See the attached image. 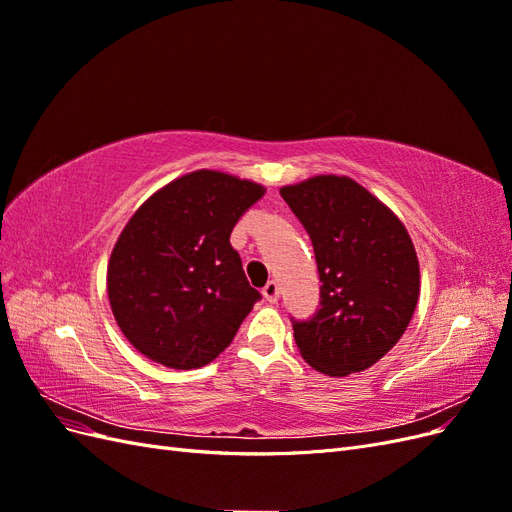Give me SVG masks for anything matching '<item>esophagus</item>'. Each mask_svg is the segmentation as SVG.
Wrapping results in <instances>:
<instances>
[{"label":"esophagus","instance_id":"esophagus-1","mask_svg":"<svg viewBox=\"0 0 512 512\" xmlns=\"http://www.w3.org/2000/svg\"><path fill=\"white\" fill-rule=\"evenodd\" d=\"M262 297H265L269 303H275L277 299H280V286H277V282H267V286L262 288Z\"/></svg>","mask_w":512,"mask_h":512}]
</instances>
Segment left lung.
Returning a JSON list of instances; mask_svg holds the SVG:
<instances>
[{"label": "left lung", "mask_w": 512, "mask_h": 512, "mask_svg": "<svg viewBox=\"0 0 512 512\" xmlns=\"http://www.w3.org/2000/svg\"><path fill=\"white\" fill-rule=\"evenodd\" d=\"M314 245L320 309L292 320L303 359L329 376L378 363L412 320L421 288L412 239L395 213L348 177L280 190Z\"/></svg>", "instance_id": "left-lung-1"}]
</instances>
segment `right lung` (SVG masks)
<instances>
[{
  "label": "right lung",
  "mask_w": 512,
  "mask_h": 512,
  "mask_svg": "<svg viewBox=\"0 0 512 512\" xmlns=\"http://www.w3.org/2000/svg\"><path fill=\"white\" fill-rule=\"evenodd\" d=\"M265 194L215 170L168 183L138 209L108 262V299L128 342L173 369L211 363L235 339L260 292L230 232Z\"/></svg>",
  "instance_id": "add662e5"
}]
</instances>
